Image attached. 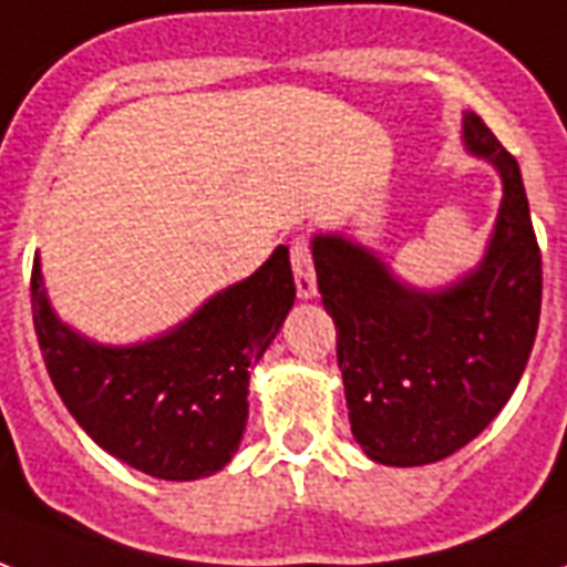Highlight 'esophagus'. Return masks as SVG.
<instances>
[{
    "instance_id": "34e87169",
    "label": "esophagus",
    "mask_w": 567,
    "mask_h": 567,
    "mask_svg": "<svg viewBox=\"0 0 567 567\" xmlns=\"http://www.w3.org/2000/svg\"><path fill=\"white\" fill-rule=\"evenodd\" d=\"M291 270H295L297 295L303 297V300L316 297V267H312V249H309L306 237L291 240Z\"/></svg>"
}]
</instances>
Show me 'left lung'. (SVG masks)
<instances>
[{"instance_id":"1","label":"left lung","mask_w":567,"mask_h":567,"mask_svg":"<svg viewBox=\"0 0 567 567\" xmlns=\"http://www.w3.org/2000/svg\"><path fill=\"white\" fill-rule=\"evenodd\" d=\"M463 137L505 186L475 272L426 295L339 234L312 243L321 303L337 324L351 433L375 463H439L484 433L538 333L540 249L517 158L477 113H465Z\"/></svg>"}]
</instances>
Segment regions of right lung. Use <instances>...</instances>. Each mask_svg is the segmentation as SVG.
I'll list each match as a JSON object with an SVG mask.
<instances>
[{"label":"right lung","mask_w":567,"mask_h":567,"mask_svg":"<svg viewBox=\"0 0 567 567\" xmlns=\"http://www.w3.org/2000/svg\"><path fill=\"white\" fill-rule=\"evenodd\" d=\"M29 291L50 381L92 442L144 475L195 481L219 472L240 447L249 367L295 306V276L279 246L261 270L207 300L186 324L132 348L95 346L62 324L44 297L38 258Z\"/></svg>","instance_id":"obj_1"}]
</instances>
